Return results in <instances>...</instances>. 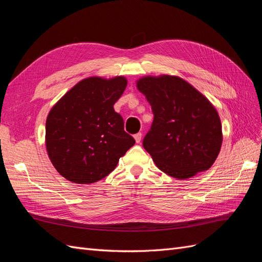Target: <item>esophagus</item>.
Wrapping results in <instances>:
<instances>
[{
  "label": "esophagus",
  "mask_w": 262,
  "mask_h": 262,
  "mask_svg": "<svg viewBox=\"0 0 262 262\" xmlns=\"http://www.w3.org/2000/svg\"><path fill=\"white\" fill-rule=\"evenodd\" d=\"M141 139H142V133H141V132H139V133H137V134H134V140H136L137 143H140Z\"/></svg>",
  "instance_id": "1"
}]
</instances>
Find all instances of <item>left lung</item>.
Wrapping results in <instances>:
<instances>
[{"instance_id": "8db88e82", "label": "left lung", "mask_w": 262, "mask_h": 262, "mask_svg": "<svg viewBox=\"0 0 262 262\" xmlns=\"http://www.w3.org/2000/svg\"><path fill=\"white\" fill-rule=\"evenodd\" d=\"M137 87L154 115L143 146L157 167L177 179L208 170L223 141L219 114L208 98L178 76H145Z\"/></svg>"}]
</instances>
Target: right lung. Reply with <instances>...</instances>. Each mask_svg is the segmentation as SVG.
Returning <instances> with one entry per match:
<instances>
[{
    "instance_id": "obj_1",
    "label": "right lung",
    "mask_w": 262,
    "mask_h": 262,
    "mask_svg": "<svg viewBox=\"0 0 262 262\" xmlns=\"http://www.w3.org/2000/svg\"><path fill=\"white\" fill-rule=\"evenodd\" d=\"M125 87L123 76L89 77L52 107L46 121V146L61 176L75 184L96 182L136 143L114 109Z\"/></svg>"
}]
</instances>
